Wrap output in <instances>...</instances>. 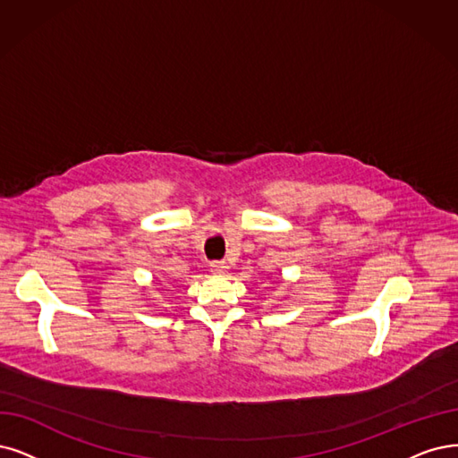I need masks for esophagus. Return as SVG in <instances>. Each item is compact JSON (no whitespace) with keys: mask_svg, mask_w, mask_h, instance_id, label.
<instances>
[{"mask_svg":"<svg viewBox=\"0 0 458 458\" xmlns=\"http://www.w3.org/2000/svg\"><path fill=\"white\" fill-rule=\"evenodd\" d=\"M209 269H211V272H213L215 276H225V274L228 272V264L223 262V260H220V262L216 260V262H211Z\"/></svg>","mask_w":458,"mask_h":458,"instance_id":"1","label":"esophagus"}]
</instances>
